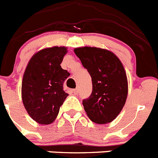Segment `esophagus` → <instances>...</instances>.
Returning a JSON list of instances; mask_svg holds the SVG:
<instances>
[{
	"mask_svg": "<svg viewBox=\"0 0 158 158\" xmlns=\"http://www.w3.org/2000/svg\"><path fill=\"white\" fill-rule=\"evenodd\" d=\"M72 91V93H74V94H77L78 93V89H77V88H76V89H73Z\"/></svg>",
	"mask_w": 158,
	"mask_h": 158,
	"instance_id": "34e87169",
	"label": "esophagus"
}]
</instances>
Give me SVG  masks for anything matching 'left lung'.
Returning a JSON list of instances; mask_svg holds the SVG:
<instances>
[{
	"label": "left lung",
	"mask_w": 158,
	"mask_h": 158,
	"mask_svg": "<svg viewBox=\"0 0 158 158\" xmlns=\"http://www.w3.org/2000/svg\"><path fill=\"white\" fill-rule=\"evenodd\" d=\"M92 79V93L82 100L86 114L96 123L113 121L121 112L127 96L126 72L112 52L95 47L75 49Z\"/></svg>",
	"instance_id": "obj_1"
}]
</instances>
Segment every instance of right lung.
Returning <instances> with one entry per match:
<instances>
[{"label":"right lung","mask_w":158,"mask_h":158,"mask_svg":"<svg viewBox=\"0 0 158 158\" xmlns=\"http://www.w3.org/2000/svg\"><path fill=\"white\" fill-rule=\"evenodd\" d=\"M66 52L67 48L58 46L42 49L31 57L24 72L23 103L30 116L41 124L54 121L69 96L63 85L70 73L60 66Z\"/></svg>","instance_id":"right-lung-1"}]
</instances>
